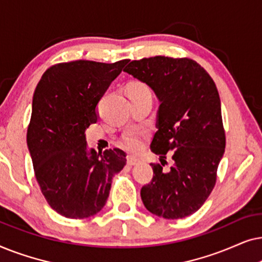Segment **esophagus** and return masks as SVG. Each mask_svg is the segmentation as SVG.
<instances>
[{
	"label": "esophagus",
	"mask_w": 262,
	"mask_h": 262,
	"mask_svg": "<svg viewBox=\"0 0 262 262\" xmlns=\"http://www.w3.org/2000/svg\"><path fill=\"white\" fill-rule=\"evenodd\" d=\"M139 162V159L135 156H127V164L128 166H135V164H137Z\"/></svg>",
	"instance_id": "1"
}]
</instances>
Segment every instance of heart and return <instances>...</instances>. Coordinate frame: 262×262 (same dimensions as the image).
I'll list each match as a JSON object with an SVG mask.
<instances>
[{
    "label": "heart",
    "instance_id": "obj_1",
    "mask_svg": "<svg viewBox=\"0 0 262 262\" xmlns=\"http://www.w3.org/2000/svg\"><path fill=\"white\" fill-rule=\"evenodd\" d=\"M130 93H143V92H150L149 87L142 82H134L128 88ZM148 137V132L145 130H139V128H132V130L125 131L123 136H121V144L124 148L132 151L139 150L143 146V143Z\"/></svg>",
    "mask_w": 262,
    "mask_h": 262
}]
</instances>
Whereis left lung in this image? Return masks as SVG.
<instances>
[{"mask_svg":"<svg viewBox=\"0 0 262 262\" xmlns=\"http://www.w3.org/2000/svg\"><path fill=\"white\" fill-rule=\"evenodd\" d=\"M152 89L160 101L157 132L150 148L160 155L141 196L150 212L179 220L198 211L216 185L225 149L221 99L206 70L195 60L155 56L124 69ZM169 155L174 164L163 169Z\"/></svg>","mask_w":262,"mask_h":262,"instance_id":"1","label":"left lung"}]
</instances>
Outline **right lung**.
Instances as JSON below:
<instances>
[{
	"label": "right lung",
	"instance_id": "1",
	"mask_svg": "<svg viewBox=\"0 0 262 262\" xmlns=\"http://www.w3.org/2000/svg\"><path fill=\"white\" fill-rule=\"evenodd\" d=\"M127 59L73 60L50 67L32 101L27 145L42 195L56 212L82 220L101 211L114 174L126 164L120 149H87L85 130L98 121L96 106Z\"/></svg>",
	"mask_w": 262,
	"mask_h": 262
}]
</instances>
